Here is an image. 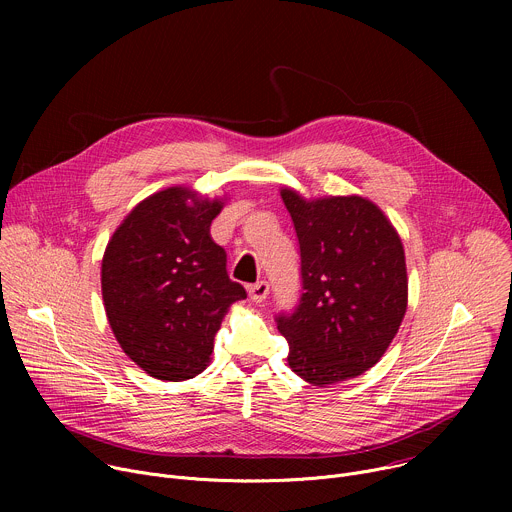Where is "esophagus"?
I'll return each mask as SVG.
<instances>
[{
  "label": "esophagus",
  "mask_w": 512,
  "mask_h": 512,
  "mask_svg": "<svg viewBox=\"0 0 512 512\" xmlns=\"http://www.w3.org/2000/svg\"><path fill=\"white\" fill-rule=\"evenodd\" d=\"M247 291H249V298L255 304H261L267 298V294H269V285H267V281H257V283L249 285Z\"/></svg>",
  "instance_id": "obj_1"
}]
</instances>
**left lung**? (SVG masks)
<instances>
[{"label": "left lung", "instance_id": "8db88e82", "mask_svg": "<svg viewBox=\"0 0 512 512\" xmlns=\"http://www.w3.org/2000/svg\"><path fill=\"white\" fill-rule=\"evenodd\" d=\"M300 241L302 289L279 314L287 364L316 387L354 379L381 360L407 310L403 243L385 212L362 196L306 200L283 188Z\"/></svg>", "mask_w": 512, "mask_h": 512}]
</instances>
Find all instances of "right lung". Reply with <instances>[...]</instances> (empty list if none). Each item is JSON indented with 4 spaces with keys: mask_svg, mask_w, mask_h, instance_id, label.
Returning <instances> with one entry per match:
<instances>
[{
    "mask_svg": "<svg viewBox=\"0 0 512 512\" xmlns=\"http://www.w3.org/2000/svg\"><path fill=\"white\" fill-rule=\"evenodd\" d=\"M223 200L172 186L141 200L113 233L101 265L109 326L150 377L202 373L231 304L245 300L229 279L227 253L210 237Z\"/></svg>",
    "mask_w": 512,
    "mask_h": 512,
    "instance_id": "1",
    "label": "right lung"
}]
</instances>
